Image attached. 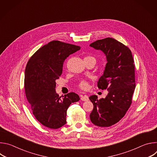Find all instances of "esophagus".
I'll use <instances>...</instances> for the list:
<instances>
[{
  "mask_svg": "<svg viewBox=\"0 0 157 157\" xmlns=\"http://www.w3.org/2000/svg\"><path fill=\"white\" fill-rule=\"evenodd\" d=\"M81 100L82 101H87L89 100V98L87 95H84V96H81Z\"/></svg>",
  "mask_w": 157,
  "mask_h": 157,
  "instance_id": "obj_1",
  "label": "esophagus"
}]
</instances>
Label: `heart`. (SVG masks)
Listing matches in <instances>:
<instances>
[{"label": "heart", "mask_w": 157, "mask_h": 157, "mask_svg": "<svg viewBox=\"0 0 157 157\" xmlns=\"http://www.w3.org/2000/svg\"><path fill=\"white\" fill-rule=\"evenodd\" d=\"M84 58H94V59H95L94 57L90 56H87L85 57ZM78 86L81 89H82V90H86V89H87L89 87V82L86 79H82L79 81V82L78 84Z\"/></svg>", "instance_id": "1"}]
</instances>
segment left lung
Listing matches in <instances>:
<instances>
[{
	"label": "left lung",
	"mask_w": 157,
	"mask_h": 157,
	"mask_svg": "<svg viewBox=\"0 0 157 157\" xmlns=\"http://www.w3.org/2000/svg\"><path fill=\"white\" fill-rule=\"evenodd\" d=\"M90 46L106 56L107 63L98 87L109 92L104 99L89 97L94 105L90 119L95 125L110 127L123 118L132 104L136 88L135 64L129 48L114 38L98 40Z\"/></svg>",
	"instance_id": "1"
}]
</instances>
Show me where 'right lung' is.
<instances>
[{"label":"right lung","mask_w":157,"mask_h":157,"mask_svg":"<svg viewBox=\"0 0 157 157\" xmlns=\"http://www.w3.org/2000/svg\"><path fill=\"white\" fill-rule=\"evenodd\" d=\"M80 47L54 40L38 49L29 60L25 71V91L32 113L43 125L57 129L66 123L67 109L79 96L73 93L59 96L56 80L64 60Z\"/></svg>","instance_id":"1"}]
</instances>
